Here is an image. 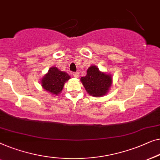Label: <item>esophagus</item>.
Listing matches in <instances>:
<instances>
[{"label": "esophagus", "instance_id": "obj_1", "mask_svg": "<svg viewBox=\"0 0 160 160\" xmlns=\"http://www.w3.org/2000/svg\"><path fill=\"white\" fill-rule=\"evenodd\" d=\"M72 75H73V77L78 78V77H79L80 75H79V72H73Z\"/></svg>", "mask_w": 160, "mask_h": 160}]
</instances>
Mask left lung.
<instances>
[{"label": "left lung", "mask_w": 160, "mask_h": 160, "mask_svg": "<svg viewBox=\"0 0 160 160\" xmlns=\"http://www.w3.org/2000/svg\"><path fill=\"white\" fill-rule=\"evenodd\" d=\"M83 86L89 95L94 97H101L109 91L112 86V78L110 75L99 71L95 65L90 67L87 75L80 78Z\"/></svg>", "instance_id": "obj_1"}]
</instances>
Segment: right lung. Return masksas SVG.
Returning <instances> with one entry per match:
<instances>
[{"label": "right lung", "mask_w": 160, "mask_h": 160, "mask_svg": "<svg viewBox=\"0 0 160 160\" xmlns=\"http://www.w3.org/2000/svg\"><path fill=\"white\" fill-rule=\"evenodd\" d=\"M70 79L67 72H62L57 67H51L48 73L46 74L41 80L42 88L51 94L57 96L62 92L64 83Z\"/></svg>", "instance_id": "1"}]
</instances>
